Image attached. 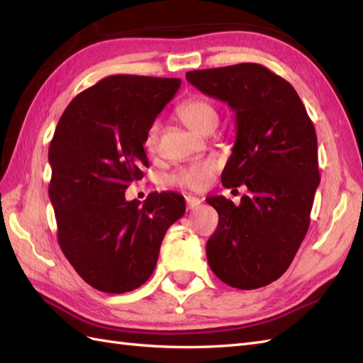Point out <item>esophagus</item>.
I'll list each match as a JSON object with an SVG mask.
<instances>
[{
	"instance_id": "esophagus-1",
	"label": "esophagus",
	"mask_w": 363,
	"mask_h": 363,
	"mask_svg": "<svg viewBox=\"0 0 363 363\" xmlns=\"http://www.w3.org/2000/svg\"><path fill=\"white\" fill-rule=\"evenodd\" d=\"M186 203H187V209H196L201 204V199L196 196H186Z\"/></svg>"
}]
</instances>
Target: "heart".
<instances>
[{
  "instance_id": "1",
  "label": "heart",
  "mask_w": 363,
  "mask_h": 363,
  "mask_svg": "<svg viewBox=\"0 0 363 363\" xmlns=\"http://www.w3.org/2000/svg\"><path fill=\"white\" fill-rule=\"evenodd\" d=\"M177 117L181 121L195 130L198 134L212 133L218 123V113L215 107L203 98H189L177 106ZM160 135V123L152 121L151 126L146 130L145 146L146 150L154 152L157 151ZM220 160L217 157H204L195 159L190 164L181 167L179 169L168 177V182L174 187H179L190 191H199L207 187L212 176L218 172Z\"/></svg>"
}]
</instances>
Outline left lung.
Wrapping results in <instances>:
<instances>
[{"mask_svg":"<svg viewBox=\"0 0 363 363\" xmlns=\"http://www.w3.org/2000/svg\"><path fill=\"white\" fill-rule=\"evenodd\" d=\"M186 78L235 112V145L221 182L246 190L237 206L225 196L206 199L220 218L206 245L207 262L230 287H265L287 272L311 225L320 184L313 123L291 84L260 64L194 70Z\"/></svg>","mask_w":363,"mask_h":363,"instance_id":"1","label":"left lung"}]
</instances>
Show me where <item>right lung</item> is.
<instances>
[{
	"instance_id": "1",
	"label": "right lung",
	"mask_w": 363,
	"mask_h": 363,
	"mask_svg": "<svg viewBox=\"0 0 363 363\" xmlns=\"http://www.w3.org/2000/svg\"><path fill=\"white\" fill-rule=\"evenodd\" d=\"M181 86L176 78L113 74L81 91L60 117L48 159L57 242L84 281L104 293L148 281L167 229L186 212L177 194L126 201L148 159L146 130Z\"/></svg>"
}]
</instances>
